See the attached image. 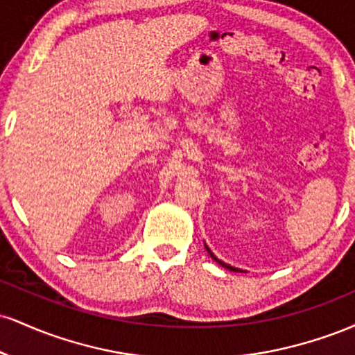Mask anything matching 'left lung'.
<instances>
[{"label":"left lung","instance_id":"obj_1","mask_svg":"<svg viewBox=\"0 0 355 355\" xmlns=\"http://www.w3.org/2000/svg\"><path fill=\"white\" fill-rule=\"evenodd\" d=\"M205 248H207V252H209V255L211 257V259H214V260H215V262H217V263H218V266L225 267V268H227V270H232V272H242V270H240V268H235V267H232V266H229V263L222 262V260H220V259H217V257H215V255H214V252H211V250H210V248H209V247H207V243H205Z\"/></svg>","mask_w":355,"mask_h":355}]
</instances>
